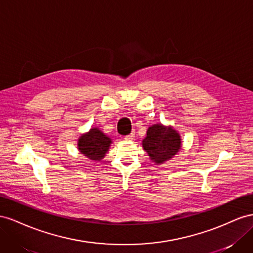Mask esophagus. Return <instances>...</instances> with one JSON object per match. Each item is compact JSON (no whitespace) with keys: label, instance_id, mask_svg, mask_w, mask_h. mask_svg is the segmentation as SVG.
Instances as JSON below:
<instances>
[{"label":"esophagus","instance_id":"1","mask_svg":"<svg viewBox=\"0 0 253 253\" xmlns=\"http://www.w3.org/2000/svg\"><path fill=\"white\" fill-rule=\"evenodd\" d=\"M134 136H135L134 132H131L130 134H128V135L125 136V140H127V141H132V140L134 139Z\"/></svg>","mask_w":253,"mask_h":253}]
</instances>
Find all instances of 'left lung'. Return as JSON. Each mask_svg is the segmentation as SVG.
<instances>
[{
  "instance_id": "left-lung-1",
  "label": "left lung",
  "mask_w": 253,
  "mask_h": 253,
  "mask_svg": "<svg viewBox=\"0 0 253 253\" xmlns=\"http://www.w3.org/2000/svg\"><path fill=\"white\" fill-rule=\"evenodd\" d=\"M182 146V139L179 131L169 125L154 124L146 132L142 141V147L149 156L151 162L157 165L163 164L174 158Z\"/></svg>"
}]
</instances>
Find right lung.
<instances>
[{
  "instance_id": "right-lung-1",
  "label": "right lung",
  "mask_w": 253,
  "mask_h": 253,
  "mask_svg": "<svg viewBox=\"0 0 253 253\" xmlns=\"http://www.w3.org/2000/svg\"><path fill=\"white\" fill-rule=\"evenodd\" d=\"M112 139L98 127H92L88 132L81 134L77 140L79 153L92 161H102L109 150Z\"/></svg>"
}]
</instances>
